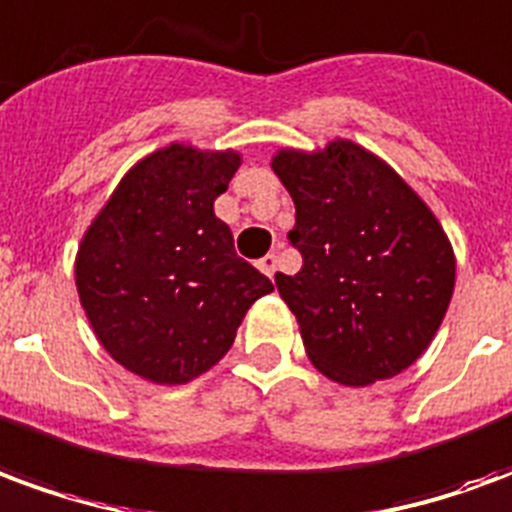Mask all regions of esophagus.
I'll return each mask as SVG.
<instances>
[{"label": "esophagus", "instance_id": "esophagus-1", "mask_svg": "<svg viewBox=\"0 0 512 512\" xmlns=\"http://www.w3.org/2000/svg\"><path fill=\"white\" fill-rule=\"evenodd\" d=\"M257 268L266 274V277L274 279V274H277V255H266V257H260L257 260Z\"/></svg>", "mask_w": 512, "mask_h": 512}]
</instances>
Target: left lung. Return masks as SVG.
<instances>
[{
    "label": "left lung",
    "mask_w": 512,
    "mask_h": 512,
    "mask_svg": "<svg viewBox=\"0 0 512 512\" xmlns=\"http://www.w3.org/2000/svg\"><path fill=\"white\" fill-rule=\"evenodd\" d=\"M296 205L299 274L277 290L310 362L343 386L392 378L439 332L455 290V252L425 200L351 139L271 158Z\"/></svg>",
    "instance_id": "1"
}]
</instances>
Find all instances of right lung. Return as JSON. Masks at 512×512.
<instances>
[{
    "label": "right lung",
    "mask_w": 512,
    "mask_h": 512,
    "mask_svg": "<svg viewBox=\"0 0 512 512\" xmlns=\"http://www.w3.org/2000/svg\"><path fill=\"white\" fill-rule=\"evenodd\" d=\"M238 150L172 142L128 169L76 252V290L106 354L128 373L189 384L222 359L246 310L274 290L235 255L213 213Z\"/></svg>",
    "instance_id": "right-lung-1"
}]
</instances>
